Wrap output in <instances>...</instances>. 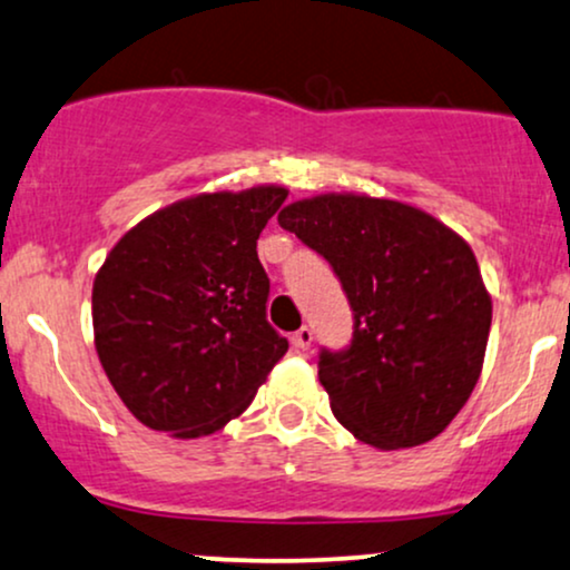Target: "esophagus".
<instances>
[{
    "instance_id": "34e87169",
    "label": "esophagus",
    "mask_w": 570,
    "mask_h": 570,
    "mask_svg": "<svg viewBox=\"0 0 570 570\" xmlns=\"http://www.w3.org/2000/svg\"><path fill=\"white\" fill-rule=\"evenodd\" d=\"M293 346H296V350H301V352H306L312 346V341H314V336H312V331L309 327H298L296 333H293Z\"/></svg>"
}]
</instances>
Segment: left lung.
I'll return each mask as SVG.
<instances>
[{
    "label": "left lung",
    "mask_w": 570,
    "mask_h": 570,
    "mask_svg": "<svg viewBox=\"0 0 570 570\" xmlns=\"http://www.w3.org/2000/svg\"><path fill=\"white\" fill-rule=\"evenodd\" d=\"M277 220L331 264L354 314L350 346L317 360L333 416L381 451L438 438L470 400L491 331L472 247L419 207L360 194L298 199Z\"/></svg>",
    "instance_id": "1"
}]
</instances>
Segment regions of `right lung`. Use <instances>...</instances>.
Wrapping results in <instances>:
<instances>
[{
    "label": "right lung",
    "instance_id": "add662e5",
    "mask_svg": "<svg viewBox=\"0 0 570 570\" xmlns=\"http://www.w3.org/2000/svg\"><path fill=\"white\" fill-rule=\"evenodd\" d=\"M283 186L180 199L111 247L92 283L98 360L127 411L176 438L213 434L256 397L287 341L266 320L258 234Z\"/></svg>",
    "mask_w": 570,
    "mask_h": 570
}]
</instances>
